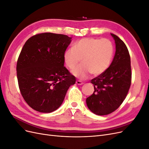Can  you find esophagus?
Listing matches in <instances>:
<instances>
[{"label": "esophagus", "mask_w": 149, "mask_h": 149, "mask_svg": "<svg viewBox=\"0 0 149 149\" xmlns=\"http://www.w3.org/2000/svg\"><path fill=\"white\" fill-rule=\"evenodd\" d=\"M76 84H78V85H82V84H84L82 81H79V80L76 81Z\"/></svg>", "instance_id": "34e87169"}]
</instances>
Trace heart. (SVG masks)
Segmentation results:
<instances>
[{
	"label": "heart",
	"mask_w": 149,
	"mask_h": 149,
	"mask_svg": "<svg viewBox=\"0 0 149 149\" xmlns=\"http://www.w3.org/2000/svg\"><path fill=\"white\" fill-rule=\"evenodd\" d=\"M113 55L114 46L109 39L84 38L64 52L63 61L70 70H73L82 60V65L72 73L76 78L85 79L90 74L97 76L105 72Z\"/></svg>",
	"instance_id": "obj_1"
}]
</instances>
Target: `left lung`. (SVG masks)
<instances>
[{
    "instance_id": "8db88e82",
    "label": "left lung",
    "mask_w": 149,
    "mask_h": 149,
    "mask_svg": "<svg viewBox=\"0 0 149 149\" xmlns=\"http://www.w3.org/2000/svg\"><path fill=\"white\" fill-rule=\"evenodd\" d=\"M116 44V53L107 70L91 80L94 91L86 99L89 109L99 116L109 114L121 105L131 84V66L128 49L123 40L111 33Z\"/></svg>"
}]
</instances>
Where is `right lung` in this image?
<instances>
[{"mask_svg":"<svg viewBox=\"0 0 149 149\" xmlns=\"http://www.w3.org/2000/svg\"><path fill=\"white\" fill-rule=\"evenodd\" d=\"M71 42L67 35H35L26 41L17 63L19 86L34 110L49 113L60 107L76 78L64 66L63 54Z\"/></svg>","mask_w":149,"mask_h":149,"instance_id":"obj_1","label":"right lung"}]
</instances>
